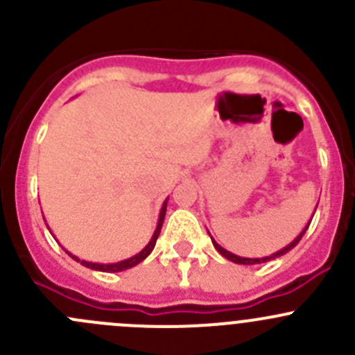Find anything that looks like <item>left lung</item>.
Returning a JSON list of instances; mask_svg holds the SVG:
<instances>
[{
  "mask_svg": "<svg viewBox=\"0 0 355 355\" xmlns=\"http://www.w3.org/2000/svg\"><path fill=\"white\" fill-rule=\"evenodd\" d=\"M316 207H318V206H316ZM314 211H316V209H314ZM309 225H311V221H307V225H306V227H304V230L300 232V234L297 235V237L293 239V241L290 242L288 245H285L284 249L277 250V252L270 254V256H266V257H242V256H237V254H234V252H230V250L223 249V247H221L220 244H218V242L214 241L213 237H211V234H209V232H207V234H209V237H211V242H213L214 249H216L218 252L221 254V256H223V257H227L228 261H232V263H235V264H245V266H250V264H261V263H268V261H271V259H277V257H280V256H284V254H287L288 250H292L293 247H295L297 244H299V242H300V239H302V235L306 234V230H307V228H309Z\"/></svg>",
  "mask_w": 355,
  "mask_h": 355,
  "instance_id": "1",
  "label": "left lung"
}]
</instances>
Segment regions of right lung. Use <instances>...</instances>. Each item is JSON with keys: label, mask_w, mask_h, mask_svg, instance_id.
<instances>
[{"label": "right lung", "mask_w": 355, "mask_h": 355, "mask_svg": "<svg viewBox=\"0 0 355 355\" xmlns=\"http://www.w3.org/2000/svg\"><path fill=\"white\" fill-rule=\"evenodd\" d=\"M166 204H168V199H164L163 206H161V211H159V218H157V225H156V230L155 234H153L151 241L148 242V245L144 247V249L141 250L139 254H135V256L128 257V259H123V261H118V263H111V264H101V263H91V261H84V259H78L77 256H73L71 252H68L65 249V252L68 256L71 257V259H75L77 263H80L82 266L85 268H91V270H96V271H103V273H118V271H125V270H130V268L137 266L139 263H142V261L146 259V257L149 256V254L153 252V249H155L156 245V241L157 237H159V232H161V227H163V220H164V214H166ZM46 221V220H44ZM49 228V227H48Z\"/></svg>", "instance_id": "obj_1"}]
</instances>
